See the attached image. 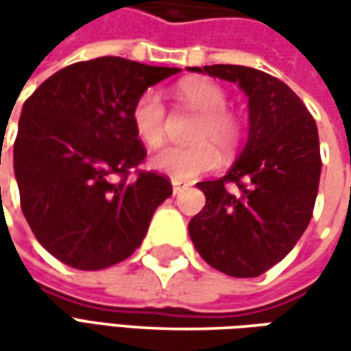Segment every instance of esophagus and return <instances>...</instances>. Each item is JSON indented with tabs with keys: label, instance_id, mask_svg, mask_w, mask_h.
<instances>
[{
	"label": "esophagus",
	"instance_id": "esophagus-1",
	"mask_svg": "<svg viewBox=\"0 0 351 351\" xmlns=\"http://www.w3.org/2000/svg\"><path fill=\"white\" fill-rule=\"evenodd\" d=\"M171 187H173V195H178V193H182L183 183L180 180H171Z\"/></svg>",
	"mask_w": 351,
	"mask_h": 351
}]
</instances>
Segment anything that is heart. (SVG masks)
Masks as SVG:
<instances>
[{
	"label": "heart",
	"instance_id": "heart-1",
	"mask_svg": "<svg viewBox=\"0 0 351 351\" xmlns=\"http://www.w3.org/2000/svg\"><path fill=\"white\" fill-rule=\"evenodd\" d=\"M178 99L195 111L199 121L193 127L191 141L195 144L176 146L169 144L154 152L150 164L176 180H193L209 171L223 154L236 150L242 138V125L228 107V95L219 84L207 80H189L178 86ZM132 127L146 146H158L166 132V107L156 89H146L132 107Z\"/></svg>",
	"mask_w": 351,
	"mask_h": 351
}]
</instances>
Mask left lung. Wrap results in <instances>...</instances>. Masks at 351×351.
I'll return each mask as SVG.
<instances>
[{"label":"left lung","instance_id":"8db88e82","mask_svg":"<svg viewBox=\"0 0 351 351\" xmlns=\"http://www.w3.org/2000/svg\"><path fill=\"white\" fill-rule=\"evenodd\" d=\"M191 70L244 89L250 130L232 169L197 183L207 201L189 236L210 267L258 277L289 254L311 223L322 168L317 123L287 84L262 70L234 64Z\"/></svg>","mask_w":351,"mask_h":351}]
</instances>
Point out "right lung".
Segmentation results:
<instances>
[{
  "label": "right lung",
  "instance_id": "1",
  "mask_svg": "<svg viewBox=\"0 0 351 351\" xmlns=\"http://www.w3.org/2000/svg\"><path fill=\"white\" fill-rule=\"evenodd\" d=\"M180 68L101 56L43 82L23 105L13 146L21 210L62 263L97 271L142 244L171 182L138 169L146 148L132 127L142 91ZM136 169L135 178H128Z\"/></svg>",
  "mask_w": 351,
  "mask_h": 351
}]
</instances>
